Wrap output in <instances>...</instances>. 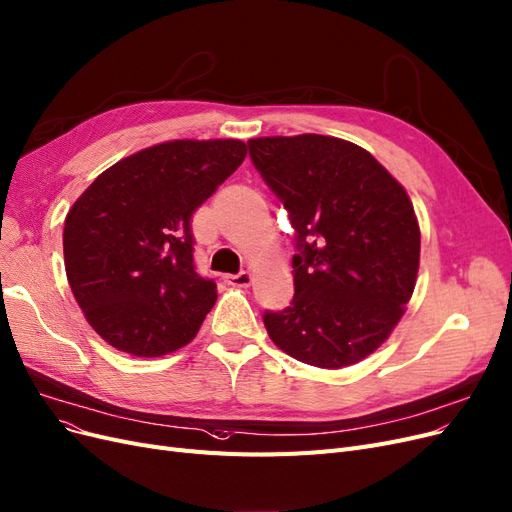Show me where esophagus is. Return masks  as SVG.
Returning <instances> with one entry per match:
<instances>
[{
	"label": "esophagus",
	"mask_w": 512,
	"mask_h": 512,
	"mask_svg": "<svg viewBox=\"0 0 512 512\" xmlns=\"http://www.w3.org/2000/svg\"><path fill=\"white\" fill-rule=\"evenodd\" d=\"M226 284L228 286H237V288H248L252 284V273L250 271H241L235 275H226Z\"/></svg>",
	"instance_id": "34e87169"
}]
</instances>
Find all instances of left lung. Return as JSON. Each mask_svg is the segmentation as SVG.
<instances>
[{"mask_svg": "<svg viewBox=\"0 0 512 512\" xmlns=\"http://www.w3.org/2000/svg\"><path fill=\"white\" fill-rule=\"evenodd\" d=\"M248 146L296 233L294 298L264 311V328L298 362H360L390 337L415 290L421 237L407 190L339 137H256Z\"/></svg>", "mask_w": 512, "mask_h": 512, "instance_id": "8db88e82", "label": "left lung"}]
</instances>
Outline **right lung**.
<instances>
[{
    "mask_svg": "<svg viewBox=\"0 0 512 512\" xmlns=\"http://www.w3.org/2000/svg\"><path fill=\"white\" fill-rule=\"evenodd\" d=\"M245 154L241 139L156 144L105 169L69 209L67 281L105 343L158 358L197 337L218 294L195 271L190 220Z\"/></svg>",
    "mask_w": 512,
    "mask_h": 512,
    "instance_id": "add662e5",
    "label": "right lung"
}]
</instances>
